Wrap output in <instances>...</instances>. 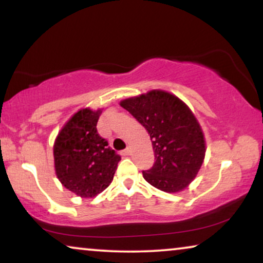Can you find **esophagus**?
<instances>
[{
	"label": "esophagus",
	"mask_w": 263,
	"mask_h": 263,
	"mask_svg": "<svg viewBox=\"0 0 263 263\" xmlns=\"http://www.w3.org/2000/svg\"><path fill=\"white\" fill-rule=\"evenodd\" d=\"M130 152H132L130 147H127V148H125L123 152H122V154H123V156H129V154H130Z\"/></svg>",
	"instance_id": "1"
}]
</instances>
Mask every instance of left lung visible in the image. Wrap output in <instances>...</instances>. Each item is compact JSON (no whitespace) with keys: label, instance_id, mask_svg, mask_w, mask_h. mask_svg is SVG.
<instances>
[{"label":"left lung","instance_id":"8db88e82","mask_svg":"<svg viewBox=\"0 0 263 263\" xmlns=\"http://www.w3.org/2000/svg\"><path fill=\"white\" fill-rule=\"evenodd\" d=\"M148 132L156 163L143 171V178L165 193L184 190L203 163L204 135L195 115L186 104L163 89L121 100Z\"/></svg>","mask_w":263,"mask_h":263}]
</instances>
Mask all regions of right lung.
I'll return each mask as SVG.
<instances>
[{"mask_svg":"<svg viewBox=\"0 0 263 263\" xmlns=\"http://www.w3.org/2000/svg\"><path fill=\"white\" fill-rule=\"evenodd\" d=\"M102 109H80L61 129L53 143L55 172L64 188L95 197L112 182L121 157L97 132Z\"/></svg>","mask_w":263,"mask_h":263,"instance_id":"obj_1","label":"right lung"}]
</instances>
